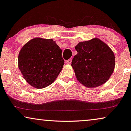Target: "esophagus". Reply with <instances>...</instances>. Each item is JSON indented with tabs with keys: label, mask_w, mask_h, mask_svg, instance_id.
<instances>
[{
	"label": "esophagus",
	"mask_w": 131,
	"mask_h": 131,
	"mask_svg": "<svg viewBox=\"0 0 131 131\" xmlns=\"http://www.w3.org/2000/svg\"><path fill=\"white\" fill-rule=\"evenodd\" d=\"M66 64H70L71 63V60H68L65 61Z\"/></svg>",
	"instance_id": "obj_1"
}]
</instances>
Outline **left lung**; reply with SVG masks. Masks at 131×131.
I'll return each instance as SVG.
<instances>
[{"label": "left lung", "instance_id": "8db88e82", "mask_svg": "<svg viewBox=\"0 0 131 131\" xmlns=\"http://www.w3.org/2000/svg\"><path fill=\"white\" fill-rule=\"evenodd\" d=\"M71 62L79 82L88 88L99 86L109 80L115 67L110 48L97 38L79 43Z\"/></svg>", "mask_w": 131, "mask_h": 131}]
</instances>
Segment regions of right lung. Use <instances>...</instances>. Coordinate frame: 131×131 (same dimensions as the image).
Here are the masks:
<instances>
[{"instance_id": "add662e5", "label": "right lung", "mask_w": 131, "mask_h": 131, "mask_svg": "<svg viewBox=\"0 0 131 131\" xmlns=\"http://www.w3.org/2000/svg\"><path fill=\"white\" fill-rule=\"evenodd\" d=\"M24 78L36 88L51 85L62 71V49L52 39L35 38L23 46L18 57Z\"/></svg>"}]
</instances>
